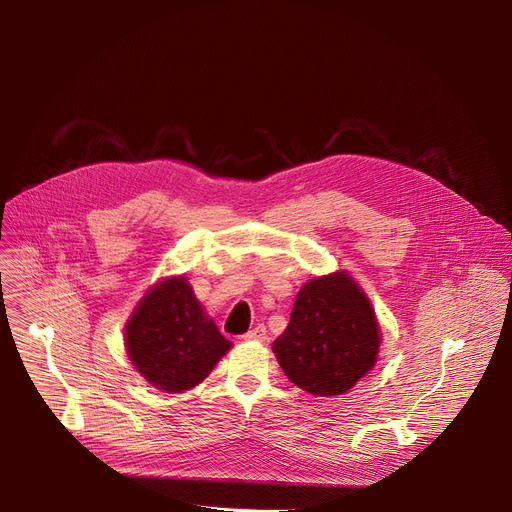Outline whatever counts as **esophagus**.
<instances>
[{
	"label": "esophagus",
	"instance_id": "obj_1",
	"mask_svg": "<svg viewBox=\"0 0 512 512\" xmlns=\"http://www.w3.org/2000/svg\"><path fill=\"white\" fill-rule=\"evenodd\" d=\"M243 340H267V328L263 324L251 328L247 334H243Z\"/></svg>",
	"mask_w": 512,
	"mask_h": 512
}]
</instances>
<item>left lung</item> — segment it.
Instances as JSON below:
<instances>
[{"label":"left lung","instance_id":"obj_1","mask_svg":"<svg viewBox=\"0 0 512 512\" xmlns=\"http://www.w3.org/2000/svg\"><path fill=\"white\" fill-rule=\"evenodd\" d=\"M381 344L375 312L344 273L308 281L273 352L285 377L318 395H342L367 375Z\"/></svg>","mask_w":512,"mask_h":512}]
</instances>
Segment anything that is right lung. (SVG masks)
<instances>
[{"instance_id": "right-lung-1", "label": "right lung", "mask_w": 512, "mask_h": 512, "mask_svg": "<svg viewBox=\"0 0 512 512\" xmlns=\"http://www.w3.org/2000/svg\"><path fill=\"white\" fill-rule=\"evenodd\" d=\"M125 342L141 377L168 393L196 387L231 348L204 316L184 277L160 283L141 300L127 324Z\"/></svg>"}]
</instances>
